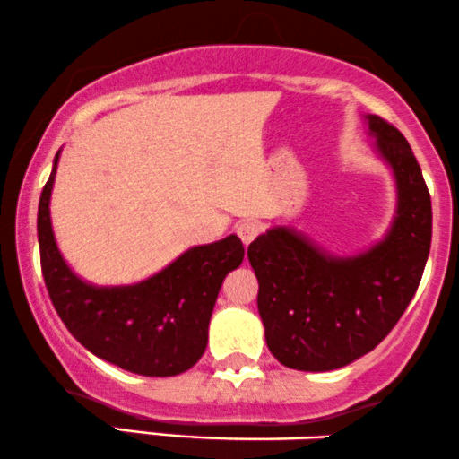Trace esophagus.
Instances as JSON below:
<instances>
[{"mask_svg":"<svg viewBox=\"0 0 459 459\" xmlns=\"http://www.w3.org/2000/svg\"><path fill=\"white\" fill-rule=\"evenodd\" d=\"M260 231H262V225L257 223V221H242V223H238V228H236V234L240 236L242 245L245 247L251 245V242L260 236Z\"/></svg>","mask_w":459,"mask_h":459,"instance_id":"34e87169","label":"esophagus"}]
</instances>
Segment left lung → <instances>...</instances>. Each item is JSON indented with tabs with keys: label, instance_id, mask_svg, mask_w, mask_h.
Here are the masks:
<instances>
[{
	"label": "left lung",
	"instance_id": "left-lung-1",
	"mask_svg": "<svg viewBox=\"0 0 459 459\" xmlns=\"http://www.w3.org/2000/svg\"><path fill=\"white\" fill-rule=\"evenodd\" d=\"M365 120L395 176L389 234L359 255L335 257L292 228H273L247 251L260 283L268 350L290 369L331 371L371 352L421 283L432 245V199L421 167L393 124L378 116Z\"/></svg>",
	"mask_w": 459,
	"mask_h": 459
}]
</instances>
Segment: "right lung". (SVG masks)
<instances>
[{
	"mask_svg": "<svg viewBox=\"0 0 459 459\" xmlns=\"http://www.w3.org/2000/svg\"><path fill=\"white\" fill-rule=\"evenodd\" d=\"M53 171L38 204V245L48 296L57 316L91 354L139 376H178L202 359L208 325L225 274L238 268L245 247L238 236L193 247L176 262L134 285L99 288L64 262L51 228Z\"/></svg>",
	"mask_w": 459,
	"mask_h": 459,
	"instance_id": "right-lung-1",
	"label": "right lung"
}]
</instances>
